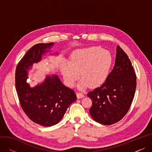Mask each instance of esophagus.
I'll return each mask as SVG.
<instances>
[{"instance_id": "obj_1", "label": "esophagus", "mask_w": 152, "mask_h": 152, "mask_svg": "<svg viewBox=\"0 0 152 152\" xmlns=\"http://www.w3.org/2000/svg\"><path fill=\"white\" fill-rule=\"evenodd\" d=\"M76 95H77V99H81L83 97H84V95L81 92H77L76 93Z\"/></svg>"}]
</instances>
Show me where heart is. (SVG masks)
Returning <instances> with one entry per match:
<instances>
[{"label": "heart", "mask_w": 152, "mask_h": 152, "mask_svg": "<svg viewBox=\"0 0 152 152\" xmlns=\"http://www.w3.org/2000/svg\"><path fill=\"white\" fill-rule=\"evenodd\" d=\"M112 63V56L108 51L92 47L75 50L71 54L69 63H62L61 71L66 83L71 87L75 86L80 72L82 79L77 86L84 89L89 85L97 87L104 83Z\"/></svg>", "instance_id": "obj_1"}]
</instances>
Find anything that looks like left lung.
<instances>
[{"instance_id":"1","label":"left lung","mask_w":152,"mask_h":152,"mask_svg":"<svg viewBox=\"0 0 152 152\" xmlns=\"http://www.w3.org/2000/svg\"><path fill=\"white\" fill-rule=\"evenodd\" d=\"M136 84L132 63L118 45L115 66L106 81L87 94L92 102L89 113L94 120L104 125L120 121L129 110Z\"/></svg>"}]
</instances>
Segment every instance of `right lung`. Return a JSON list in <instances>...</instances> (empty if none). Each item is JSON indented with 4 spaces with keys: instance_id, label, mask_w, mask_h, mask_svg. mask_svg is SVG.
<instances>
[{
    "instance_id": "obj_1",
    "label": "right lung",
    "mask_w": 152,
    "mask_h": 152,
    "mask_svg": "<svg viewBox=\"0 0 152 152\" xmlns=\"http://www.w3.org/2000/svg\"><path fill=\"white\" fill-rule=\"evenodd\" d=\"M53 44L41 43L32 47L15 71L16 91L23 110L31 121L45 127L58 123L71 103L77 99L75 91L64 86L57 75L47 76L42 83L34 87L26 82L28 69L41 61L42 55Z\"/></svg>"
}]
</instances>
